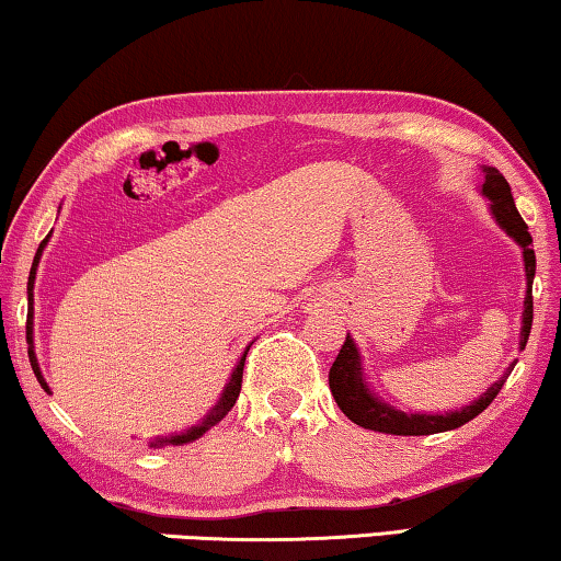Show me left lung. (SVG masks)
<instances>
[{
	"label": "left lung",
	"instance_id": "left-lung-1",
	"mask_svg": "<svg viewBox=\"0 0 561 561\" xmlns=\"http://www.w3.org/2000/svg\"><path fill=\"white\" fill-rule=\"evenodd\" d=\"M481 194L491 201V214H494L499 227L522 247V254H524L526 297H524L522 340H519V347L524 350L531 332V317H534L531 282H534V272H537V256H534V249H531V233H529V227L524 224L522 214L516 211L512 186H508V181L499 173V169H494V165H483ZM514 365L516 363H512V367H506L504 378L496 380L494 386L483 392V396H479V400H473L471 405L461 408V411H450L443 415L405 413V411H398L396 405L382 403V400L375 398V392L367 388V382L363 378L360 353H357L353 337L347 334L345 345H342V350L330 367V390H332L334 403L340 405V411L345 413L350 421L363 425L367 431L390 433V436H431V433L461 428L463 423L473 421L476 415L486 411L491 400H494L499 396V390L504 388V382L508 378V373L514 370Z\"/></svg>",
	"mask_w": 561,
	"mask_h": 561
}]
</instances>
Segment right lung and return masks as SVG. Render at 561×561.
Segmentation results:
<instances>
[{"label": "right lung", "mask_w": 561, "mask_h": 561, "mask_svg": "<svg viewBox=\"0 0 561 561\" xmlns=\"http://www.w3.org/2000/svg\"><path fill=\"white\" fill-rule=\"evenodd\" d=\"M49 239V237H47ZM47 239H42V244H39V249H37V254H35V262H32V270H30V279H27V302H30V312H27V345H30V363H32V370H35V375H37V380H39V386L45 388V390H49V386L45 382V378H42V373H39V365H37V355H35V340H32V317H35V295H32V289H35V274H37V264H39V256H42V249H45V244H47ZM247 353H249V347L244 350V355H241V360L237 363V367H233V373H231V378H229V382H227V388H224V392H221V398H219V403H216L211 411H208V415L204 417V421H201L198 425H191L188 431H183V433H175V436H169V438H156V440H150V446H183V443H191V440H196V438H201L204 436V433L208 431V428H214L216 423H221L224 417H227V413L231 411L233 408V403H237V398H239V390H241V375H244V360H247Z\"/></svg>", "instance_id": "1"}]
</instances>
